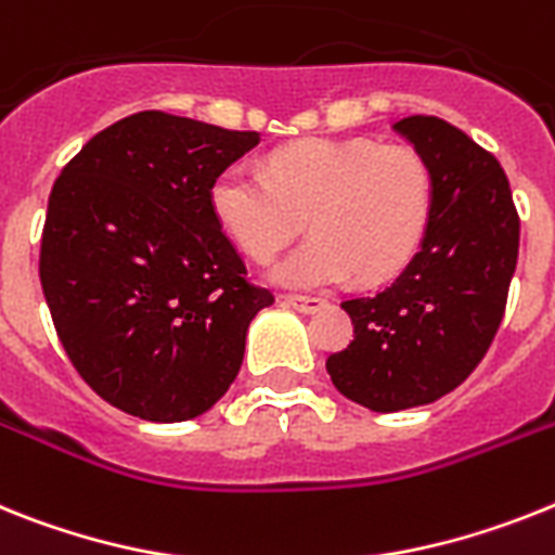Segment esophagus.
I'll return each mask as SVG.
<instances>
[{
    "label": "esophagus",
    "mask_w": 555,
    "mask_h": 555,
    "mask_svg": "<svg viewBox=\"0 0 555 555\" xmlns=\"http://www.w3.org/2000/svg\"><path fill=\"white\" fill-rule=\"evenodd\" d=\"M285 305L293 307V310H299V313H315L327 301L321 299V296H285Z\"/></svg>",
    "instance_id": "34e87169"
}]
</instances>
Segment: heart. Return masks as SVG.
<instances>
[{
	"label": "heart",
	"mask_w": 555,
	"mask_h": 555,
	"mask_svg": "<svg viewBox=\"0 0 555 555\" xmlns=\"http://www.w3.org/2000/svg\"><path fill=\"white\" fill-rule=\"evenodd\" d=\"M435 206L428 160L409 143L310 138L276 149L264 171L234 163L211 183V208L259 262L310 222L313 240L273 268L285 287H324L358 273L380 282L421 248Z\"/></svg>",
	"instance_id": "obj_1"
}]
</instances>
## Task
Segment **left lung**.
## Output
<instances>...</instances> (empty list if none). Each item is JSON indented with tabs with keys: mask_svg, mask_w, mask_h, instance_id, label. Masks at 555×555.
I'll return each instance as SVG.
<instances>
[{
	"mask_svg": "<svg viewBox=\"0 0 555 555\" xmlns=\"http://www.w3.org/2000/svg\"><path fill=\"white\" fill-rule=\"evenodd\" d=\"M395 132L428 160L431 220L392 285L341 301L352 341L327 358L335 389L372 412L431 403L477 370L519 256V214L491 152L435 115H409Z\"/></svg>",
	"mask_w": 555,
	"mask_h": 555,
	"instance_id": "8db88e82",
	"label": "left lung"
}]
</instances>
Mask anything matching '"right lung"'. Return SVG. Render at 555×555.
<instances>
[{
	"instance_id": "1",
	"label": "right lung",
	"mask_w": 555,
	"mask_h": 555,
	"mask_svg": "<svg viewBox=\"0 0 555 555\" xmlns=\"http://www.w3.org/2000/svg\"><path fill=\"white\" fill-rule=\"evenodd\" d=\"M256 143L149 109L83 143L53 183L41 291L78 375L120 412L191 421L234 384L273 293L248 282L211 183Z\"/></svg>"
}]
</instances>
